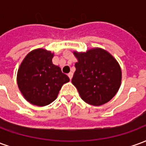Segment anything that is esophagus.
<instances>
[{
	"mask_svg": "<svg viewBox=\"0 0 146 146\" xmlns=\"http://www.w3.org/2000/svg\"><path fill=\"white\" fill-rule=\"evenodd\" d=\"M68 76H69V78H70V80H71V79H72V77H73V73H68Z\"/></svg>",
	"mask_w": 146,
	"mask_h": 146,
	"instance_id": "obj_1",
	"label": "esophagus"
}]
</instances>
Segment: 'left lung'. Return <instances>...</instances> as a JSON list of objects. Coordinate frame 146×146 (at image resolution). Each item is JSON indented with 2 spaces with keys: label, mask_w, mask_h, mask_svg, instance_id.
I'll return each mask as SVG.
<instances>
[{
  "label": "left lung",
  "mask_w": 146,
  "mask_h": 146,
  "mask_svg": "<svg viewBox=\"0 0 146 146\" xmlns=\"http://www.w3.org/2000/svg\"><path fill=\"white\" fill-rule=\"evenodd\" d=\"M78 62L72 83L84 101L101 106L110 101L121 84V69L108 51L94 48L87 52H73Z\"/></svg>",
  "instance_id": "1"
}]
</instances>
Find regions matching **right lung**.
Segmentation results:
<instances>
[{
  "label": "right lung",
  "instance_id": "add662e5",
  "mask_svg": "<svg viewBox=\"0 0 146 146\" xmlns=\"http://www.w3.org/2000/svg\"><path fill=\"white\" fill-rule=\"evenodd\" d=\"M54 54L44 49L33 50L25 57L18 70L17 84L24 98L38 106L49 105L57 98L70 78L52 63Z\"/></svg>",
  "mask_w": 146,
  "mask_h": 146
}]
</instances>
